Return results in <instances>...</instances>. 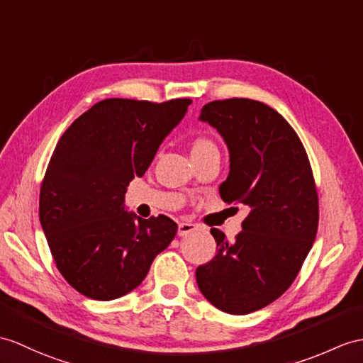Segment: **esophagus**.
I'll return each instance as SVG.
<instances>
[{
  "label": "esophagus",
  "mask_w": 363,
  "mask_h": 363,
  "mask_svg": "<svg viewBox=\"0 0 363 363\" xmlns=\"http://www.w3.org/2000/svg\"><path fill=\"white\" fill-rule=\"evenodd\" d=\"M197 225L194 223H179V235L183 237V235H188V234H192L194 231H197Z\"/></svg>",
  "instance_id": "obj_1"
}]
</instances>
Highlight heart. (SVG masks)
I'll use <instances>...</instances> for the list:
<instances>
[{"label": "heart", "mask_w": 363, "mask_h": 363, "mask_svg": "<svg viewBox=\"0 0 363 363\" xmlns=\"http://www.w3.org/2000/svg\"><path fill=\"white\" fill-rule=\"evenodd\" d=\"M208 149H216L214 141L209 140L208 137H196L192 141V154L208 151Z\"/></svg>", "instance_id": "1"}]
</instances>
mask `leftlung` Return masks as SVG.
<instances>
[{
  "label": "left lung",
  "instance_id": "left-lung-1",
  "mask_svg": "<svg viewBox=\"0 0 363 363\" xmlns=\"http://www.w3.org/2000/svg\"><path fill=\"white\" fill-rule=\"evenodd\" d=\"M200 120L216 128L229 149L220 197L245 205L250 214L234 242L211 229L218 251L197 268V285L222 311L250 314L285 293L314 243L319 197L313 169L296 130L268 104L216 100L203 106Z\"/></svg>",
  "mask_w": 363,
  "mask_h": 363
}]
</instances>
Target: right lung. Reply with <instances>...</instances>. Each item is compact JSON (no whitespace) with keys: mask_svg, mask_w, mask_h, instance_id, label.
I'll return each mask as SVG.
<instances>
[{"mask_svg":"<svg viewBox=\"0 0 363 363\" xmlns=\"http://www.w3.org/2000/svg\"><path fill=\"white\" fill-rule=\"evenodd\" d=\"M191 103L108 99L61 135L41 183L40 222L58 271L79 294L106 302L130 293L172 242L174 220L130 214L125 194Z\"/></svg>","mask_w":363,"mask_h":363,"instance_id":"1","label":"right lung"}]
</instances>
